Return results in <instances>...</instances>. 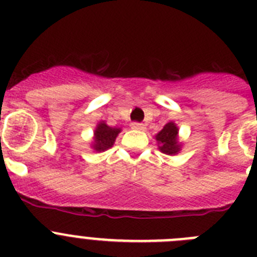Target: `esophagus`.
I'll return each instance as SVG.
<instances>
[{"mask_svg":"<svg viewBox=\"0 0 257 257\" xmlns=\"http://www.w3.org/2000/svg\"><path fill=\"white\" fill-rule=\"evenodd\" d=\"M131 127L135 128V130H144L145 128L144 124L140 123V122H133V123H131Z\"/></svg>","mask_w":257,"mask_h":257,"instance_id":"1","label":"esophagus"}]
</instances>
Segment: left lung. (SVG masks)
<instances>
[{
  "label": "left lung",
  "instance_id": "obj_1",
  "mask_svg": "<svg viewBox=\"0 0 257 257\" xmlns=\"http://www.w3.org/2000/svg\"><path fill=\"white\" fill-rule=\"evenodd\" d=\"M156 139L160 144L162 153L176 154L180 151V147L178 144V127L172 122H169L163 127L160 134L156 136Z\"/></svg>",
  "mask_w": 257,
  "mask_h": 257
}]
</instances>
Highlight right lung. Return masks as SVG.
Returning a JSON list of instances; mask_svg holds the SVG:
<instances>
[{
    "mask_svg": "<svg viewBox=\"0 0 257 257\" xmlns=\"http://www.w3.org/2000/svg\"><path fill=\"white\" fill-rule=\"evenodd\" d=\"M119 128H113L109 127L108 124L99 123L95 130V144L94 149L97 152L105 151V149L110 148L114 143L115 138L119 134Z\"/></svg>",
    "mask_w": 257,
    "mask_h": 257,
    "instance_id": "1",
    "label": "right lung"
}]
</instances>
